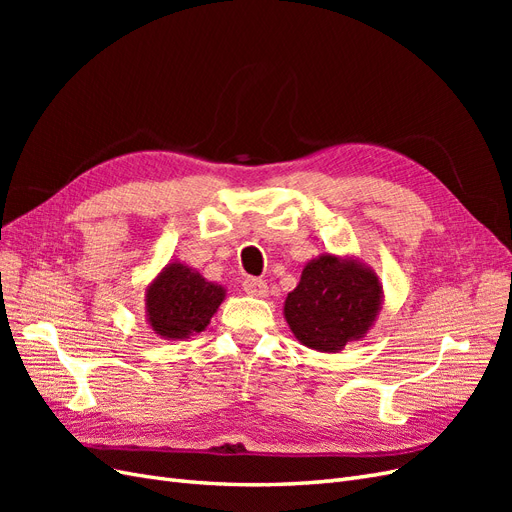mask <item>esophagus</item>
<instances>
[{"label":"esophagus","mask_w":512,"mask_h":512,"mask_svg":"<svg viewBox=\"0 0 512 512\" xmlns=\"http://www.w3.org/2000/svg\"><path fill=\"white\" fill-rule=\"evenodd\" d=\"M243 290L250 294V297H267L269 294V286H267V282H262V280H256V277H247V280L243 282Z\"/></svg>","instance_id":"obj_1"}]
</instances>
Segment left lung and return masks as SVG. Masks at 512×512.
I'll return each mask as SVG.
<instances>
[{
  "label": "left lung",
  "mask_w": 512,
  "mask_h": 512,
  "mask_svg": "<svg viewBox=\"0 0 512 512\" xmlns=\"http://www.w3.org/2000/svg\"><path fill=\"white\" fill-rule=\"evenodd\" d=\"M382 303L374 269L354 256L324 252L303 267L301 282L284 301V318L303 346L335 354L367 337Z\"/></svg>",
  "instance_id": "obj_1"
}]
</instances>
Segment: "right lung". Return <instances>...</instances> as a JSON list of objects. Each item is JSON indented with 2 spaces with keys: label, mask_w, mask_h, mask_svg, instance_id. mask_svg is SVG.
Listing matches in <instances>:
<instances>
[{
  "label": "right lung",
  "mask_w": 512,
  "mask_h": 512,
  "mask_svg": "<svg viewBox=\"0 0 512 512\" xmlns=\"http://www.w3.org/2000/svg\"><path fill=\"white\" fill-rule=\"evenodd\" d=\"M224 299V286L173 260L145 288V318L158 337L181 342L205 331Z\"/></svg>",
  "instance_id": "obj_1"
}]
</instances>
